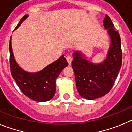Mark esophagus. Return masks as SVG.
I'll use <instances>...</instances> for the list:
<instances>
[{
  "label": "esophagus",
  "mask_w": 132,
  "mask_h": 132,
  "mask_svg": "<svg viewBox=\"0 0 132 132\" xmlns=\"http://www.w3.org/2000/svg\"><path fill=\"white\" fill-rule=\"evenodd\" d=\"M66 60H67L68 62L69 65H71V64H72V56H70V55H66Z\"/></svg>",
  "instance_id": "34e87169"
}]
</instances>
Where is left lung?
Wrapping results in <instances>:
<instances>
[{
    "label": "left lung",
    "instance_id": "obj_1",
    "mask_svg": "<svg viewBox=\"0 0 132 132\" xmlns=\"http://www.w3.org/2000/svg\"><path fill=\"white\" fill-rule=\"evenodd\" d=\"M103 26L108 30L111 44L106 59L103 62L92 63L79 51H76L73 54L72 65L76 87L81 96L87 100L96 99L108 94L121 68L122 53L120 37L108 15L103 19Z\"/></svg>",
    "mask_w": 132,
    "mask_h": 132
}]
</instances>
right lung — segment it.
I'll return each mask as SVG.
<instances>
[{
  "label": "right lung",
  "instance_id": "add662e5",
  "mask_svg": "<svg viewBox=\"0 0 132 132\" xmlns=\"http://www.w3.org/2000/svg\"><path fill=\"white\" fill-rule=\"evenodd\" d=\"M25 15L15 27L17 29L28 18ZM11 73L23 94L36 102H47L52 99L56 91V79L62 70L68 65L64 55L35 73L26 72L15 60L12 48V37L9 43Z\"/></svg>",
  "mask_w": 132,
  "mask_h": 132
}]
</instances>
